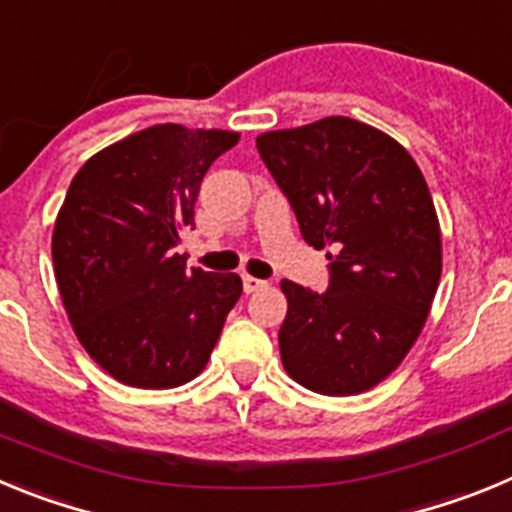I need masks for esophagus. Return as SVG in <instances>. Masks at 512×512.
Instances as JSON below:
<instances>
[{
	"label": "esophagus",
	"instance_id": "34e87169",
	"mask_svg": "<svg viewBox=\"0 0 512 512\" xmlns=\"http://www.w3.org/2000/svg\"><path fill=\"white\" fill-rule=\"evenodd\" d=\"M264 287H266L264 279H256V277H251V274H246V277H243V289H246V295H253V292H259V289H264Z\"/></svg>",
	"mask_w": 512,
	"mask_h": 512
}]
</instances>
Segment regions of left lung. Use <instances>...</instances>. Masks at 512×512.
I'll list each match as a JSON object with an SVG mask.
<instances>
[{
  "instance_id": "obj_1",
  "label": "left lung",
  "mask_w": 512,
  "mask_h": 512,
  "mask_svg": "<svg viewBox=\"0 0 512 512\" xmlns=\"http://www.w3.org/2000/svg\"><path fill=\"white\" fill-rule=\"evenodd\" d=\"M312 248H330L323 295L284 279L287 374L346 397L390 377L418 341L441 279V228L418 164L382 130L323 117L256 138Z\"/></svg>"
}]
</instances>
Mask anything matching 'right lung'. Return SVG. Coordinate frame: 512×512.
Segmentation results:
<instances>
[{"label":"right lung","mask_w":512,"mask_h":512,"mask_svg":"<svg viewBox=\"0 0 512 512\" xmlns=\"http://www.w3.org/2000/svg\"><path fill=\"white\" fill-rule=\"evenodd\" d=\"M241 135L153 125L94 153L53 228V269L76 338L117 382L169 390L205 369L238 274L187 269L176 246L194 228L207 169Z\"/></svg>","instance_id":"right-lung-1"}]
</instances>
